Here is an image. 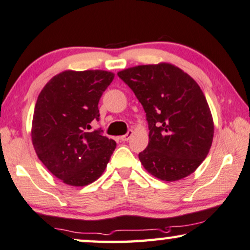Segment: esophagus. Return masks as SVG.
I'll use <instances>...</instances> for the list:
<instances>
[{
  "label": "esophagus",
  "instance_id": "esophagus-1",
  "mask_svg": "<svg viewBox=\"0 0 250 250\" xmlns=\"http://www.w3.org/2000/svg\"><path fill=\"white\" fill-rule=\"evenodd\" d=\"M133 131L132 129H129V131L125 134V135H123V136H121V140L122 141H128L129 139H131V137L133 136Z\"/></svg>",
  "mask_w": 250,
  "mask_h": 250
}]
</instances>
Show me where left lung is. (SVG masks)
<instances>
[{
    "label": "left lung",
    "mask_w": 250,
    "mask_h": 250,
    "mask_svg": "<svg viewBox=\"0 0 250 250\" xmlns=\"http://www.w3.org/2000/svg\"><path fill=\"white\" fill-rule=\"evenodd\" d=\"M117 75L146 113L149 144L139 153L143 167L166 182L193 173L208 155L214 134L211 110L200 85L169 63L139 65Z\"/></svg>",
    "instance_id": "8db88e82"
}]
</instances>
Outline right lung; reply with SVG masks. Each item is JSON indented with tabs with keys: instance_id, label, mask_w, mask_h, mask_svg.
Returning <instances> with one entry per match:
<instances>
[{
	"instance_id": "add662e5",
	"label": "right lung",
	"mask_w": 250,
	"mask_h": 250,
	"mask_svg": "<svg viewBox=\"0 0 250 250\" xmlns=\"http://www.w3.org/2000/svg\"><path fill=\"white\" fill-rule=\"evenodd\" d=\"M115 74L101 70L64 71L39 93L32 118L31 140L39 160L71 186L89 185L103 175L116 147L100 129L98 104Z\"/></svg>"
}]
</instances>
